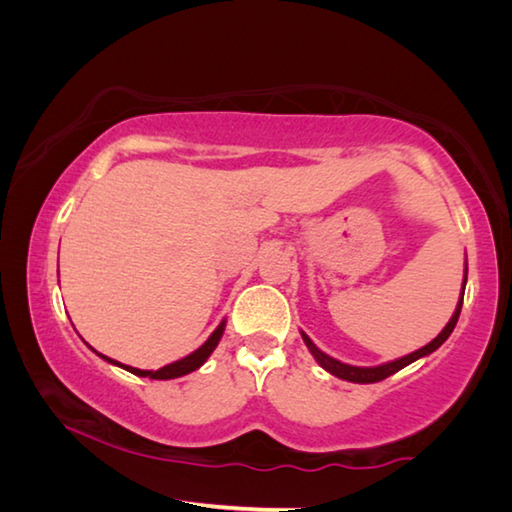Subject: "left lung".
<instances>
[{
	"mask_svg": "<svg viewBox=\"0 0 512 512\" xmlns=\"http://www.w3.org/2000/svg\"><path fill=\"white\" fill-rule=\"evenodd\" d=\"M465 282H467V266H465L463 291H465ZM461 307H463V293H461V300H458V305H456L454 316L449 318V323L445 325L443 332H440V334L436 336V339L424 345V348L415 350V352H411V354H406V357H402V359H395V361H391V363H384V366H375V368H361V366H350V363L336 361L334 357H329V354H325L323 350H318L316 345H314V341H311L305 332H302V341H305L309 352L314 354V359L320 363V366H323L327 372H332L334 377L345 379V381H354V384H375V381H381V379L395 375L397 370H402L404 366H409V363L418 361V359H422V357H427V354H431V352H436V350L440 348V345H443V343L449 339V334L454 332V327H456V323H458V316H461Z\"/></svg>",
	"mask_w": 512,
	"mask_h": 512,
	"instance_id": "obj_1",
	"label": "left lung"
}]
</instances>
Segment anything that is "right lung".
<instances>
[{
    "label": "right lung",
    "mask_w": 512,
    "mask_h": 512,
    "mask_svg": "<svg viewBox=\"0 0 512 512\" xmlns=\"http://www.w3.org/2000/svg\"><path fill=\"white\" fill-rule=\"evenodd\" d=\"M223 329H225V320L223 323L214 329V332L210 334V339H207L201 348L194 350L192 354H187V357H183L180 361H173L169 363V366H164L160 370H140V368H133V366H124V363H119L115 359H108L103 357V354H99L101 359H106L108 363H115V366L124 368L128 372H133V375L137 377H149V379H176V377H183V375H189V372H194L203 366V363L207 361V357L214 352L216 345H219L221 336H223Z\"/></svg>",
    "instance_id": "add662e5"
}]
</instances>
